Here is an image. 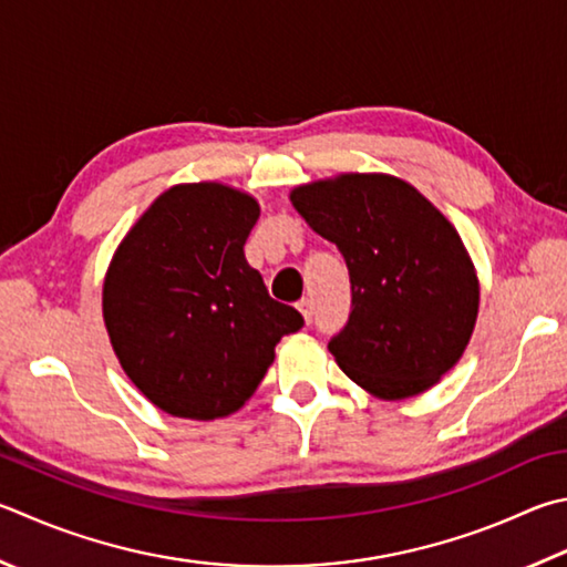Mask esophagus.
Masks as SVG:
<instances>
[{
  "mask_svg": "<svg viewBox=\"0 0 567 567\" xmlns=\"http://www.w3.org/2000/svg\"><path fill=\"white\" fill-rule=\"evenodd\" d=\"M297 310L302 312L305 322H312V300H310V297H302V300L297 302Z\"/></svg>",
  "mask_w": 567,
  "mask_h": 567,
  "instance_id": "obj_1",
  "label": "esophagus"
}]
</instances>
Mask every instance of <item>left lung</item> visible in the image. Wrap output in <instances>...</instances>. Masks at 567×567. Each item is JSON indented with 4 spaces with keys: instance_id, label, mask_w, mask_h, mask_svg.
Wrapping results in <instances>:
<instances>
[{
    "instance_id": "obj_1",
    "label": "left lung",
    "mask_w": 567,
    "mask_h": 567,
    "mask_svg": "<svg viewBox=\"0 0 567 567\" xmlns=\"http://www.w3.org/2000/svg\"><path fill=\"white\" fill-rule=\"evenodd\" d=\"M307 225L334 243L352 282V312L329 339L342 372L382 399L434 386L478 315V277L458 233L414 185L344 173L290 193Z\"/></svg>"
}]
</instances>
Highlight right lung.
I'll return each instance as SVG.
<instances>
[{"mask_svg": "<svg viewBox=\"0 0 567 567\" xmlns=\"http://www.w3.org/2000/svg\"><path fill=\"white\" fill-rule=\"evenodd\" d=\"M257 218V200L230 185H173L109 265L113 352L141 394L171 416L210 421L238 411L270 369L275 344L305 324L245 260Z\"/></svg>", "mask_w": 567, "mask_h": 567, "instance_id": "1", "label": "right lung"}]
</instances>
